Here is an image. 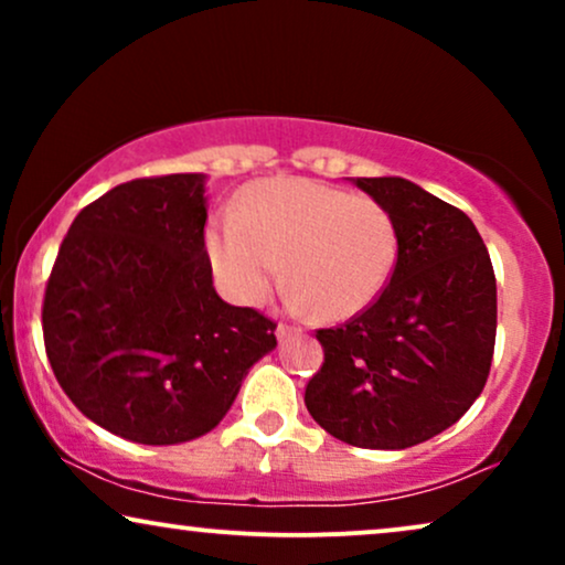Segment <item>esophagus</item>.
I'll use <instances>...</instances> for the list:
<instances>
[{"label":"esophagus","instance_id":"obj_1","mask_svg":"<svg viewBox=\"0 0 565 565\" xmlns=\"http://www.w3.org/2000/svg\"><path fill=\"white\" fill-rule=\"evenodd\" d=\"M296 331H298V329H292V327H288V323H277L275 334H277V339H280V342H282V339H288L290 334H296Z\"/></svg>","mask_w":565,"mask_h":565}]
</instances>
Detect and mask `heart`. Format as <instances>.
<instances>
[{
  "mask_svg": "<svg viewBox=\"0 0 565 565\" xmlns=\"http://www.w3.org/2000/svg\"><path fill=\"white\" fill-rule=\"evenodd\" d=\"M396 249L383 205L303 177L254 182L234 215L205 228L207 262L236 303L259 306L282 262L290 303L327 321L350 319L381 296Z\"/></svg>",
  "mask_w": 565,
  "mask_h": 565,
  "instance_id": "heart-1",
  "label": "heart"
}]
</instances>
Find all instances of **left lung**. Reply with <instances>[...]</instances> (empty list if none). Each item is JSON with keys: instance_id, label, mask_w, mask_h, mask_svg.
<instances>
[{"instance_id": "left-lung-1", "label": "left lung", "mask_w": 565, "mask_h": 565, "mask_svg": "<svg viewBox=\"0 0 565 565\" xmlns=\"http://www.w3.org/2000/svg\"><path fill=\"white\" fill-rule=\"evenodd\" d=\"M391 213L398 259L373 306L319 329L306 408L331 437L406 450L481 396L497 342V277L473 221L404 177L352 180Z\"/></svg>"}]
</instances>
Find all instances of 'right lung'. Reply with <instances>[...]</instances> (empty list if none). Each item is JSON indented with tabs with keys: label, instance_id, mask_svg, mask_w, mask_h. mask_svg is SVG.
I'll return each instance as SVG.
<instances>
[{
	"label": "right lung",
	"instance_id": "obj_1",
	"mask_svg": "<svg viewBox=\"0 0 565 565\" xmlns=\"http://www.w3.org/2000/svg\"><path fill=\"white\" fill-rule=\"evenodd\" d=\"M205 174L118 184L76 215L43 298L53 375L99 427L180 445L226 416L275 321L228 306L205 252Z\"/></svg>",
	"mask_w": 565,
	"mask_h": 565
}]
</instances>
